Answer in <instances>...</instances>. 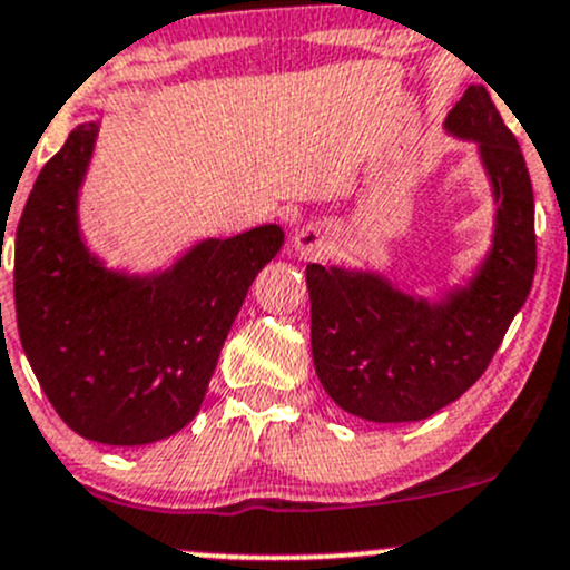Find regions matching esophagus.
<instances>
[{"label":"esophagus","instance_id":"34e87169","mask_svg":"<svg viewBox=\"0 0 570 570\" xmlns=\"http://www.w3.org/2000/svg\"><path fill=\"white\" fill-rule=\"evenodd\" d=\"M327 246H330V233H327V227L318 222L305 224V227H299L295 237H292V248H295V254L305 256V259L322 256L324 252H327Z\"/></svg>","mask_w":570,"mask_h":570}]
</instances>
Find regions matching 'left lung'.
Returning <instances> with one entry per match:
<instances>
[{
  "mask_svg": "<svg viewBox=\"0 0 570 570\" xmlns=\"http://www.w3.org/2000/svg\"><path fill=\"white\" fill-rule=\"evenodd\" d=\"M443 132L476 142L490 184V246L471 271L416 295L371 265L305 267L316 376L343 411L367 422H419L454 403L487 371L533 286V186L490 91L468 86Z\"/></svg>",
  "mask_w": 570,
  "mask_h": 570,
  "instance_id": "obj_1",
  "label": "left lung"
}]
</instances>
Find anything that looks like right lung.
<instances>
[{"label":"right lung","instance_id":"1","mask_svg":"<svg viewBox=\"0 0 570 570\" xmlns=\"http://www.w3.org/2000/svg\"><path fill=\"white\" fill-rule=\"evenodd\" d=\"M99 129H72L18 222V335L67 428L108 446H146L197 416L248 286L281 252L284 229L203 237L146 273L110 267L80 222Z\"/></svg>","mask_w":570,"mask_h":570}]
</instances>
